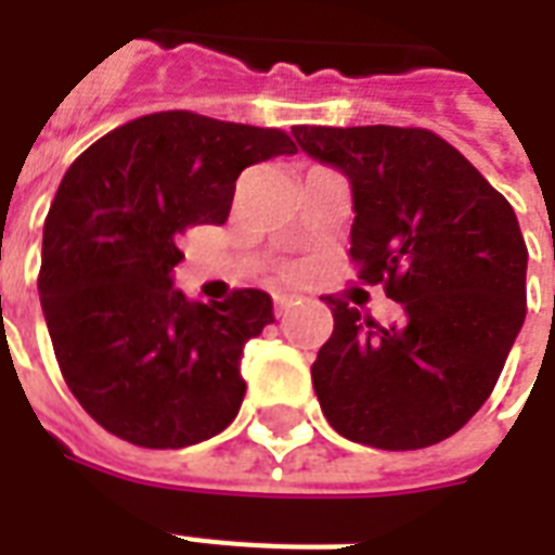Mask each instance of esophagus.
I'll use <instances>...</instances> for the list:
<instances>
[{"label":"esophagus","instance_id":"obj_1","mask_svg":"<svg viewBox=\"0 0 555 555\" xmlns=\"http://www.w3.org/2000/svg\"><path fill=\"white\" fill-rule=\"evenodd\" d=\"M294 305H299V296L294 294H276V317H285Z\"/></svg>","mask_w":555,"mask_h":555}]
</instances>
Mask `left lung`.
I'll list each match as a JSON object with an SVG mask.
<instances>
[{
  "label": "left lung",
  "mask_w": 555,
  "mask_h": 555,
  "mask_svg": "<svg viewBox=\"0 0 555 555\" xmlns=\"http://www.w3.org/2000/svg\"><path fill=\"white\" fill-rule=\"evenodd\" d=\"M305 155L348 178L351 259L400 302L377 325L328 296L334 334L311 365L322 414L374 449L455 435L499 383L527 313V247L509 201L426 129L294 126Z\"/></svg>",
  "instance_id": "left-lung-1"
}]
</instances>
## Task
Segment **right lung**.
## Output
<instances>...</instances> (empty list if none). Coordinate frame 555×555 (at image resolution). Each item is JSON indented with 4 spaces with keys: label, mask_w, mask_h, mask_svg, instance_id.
Listing matches in <instances>:
<instances>
[{
    "label": "right lung",
    "mask_w": 555,
    "mask_h": 555,
    "mask_svg": "<svg viewBox=\"0 0 555 555\" xmlns=\"http://www.w3.org/2000/svg\"><path fill=\"white\" fill-rule=\"evenodd\" d=\"M294 152L282 129L158 112L68 167L42 227L39 302L65 383L103 429L184 449L233 423L244 343L273 322V299H186L172 285L178 238L224 224L242 169Z\"/></svg>",
    "instance_id": "1"
}]
</instances>
